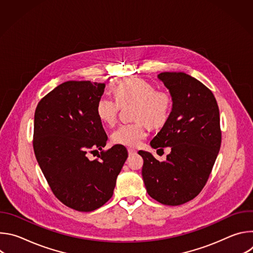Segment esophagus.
I'll use <instances>...</instances> for the list:
<instances>
[{
  "mask_svg": "<svg viewBox=\"0 0 253 253\" xmlns=\"http://www.w3.org/2000/svg\"><path fill=\"white\" fill-rule=\"evenodd\" d=\"M128 153L129 155H133V154H136L137 151L135 149H132V148H128Z\"/></svg>",
  "mask_w": 253,
  "mask_h": 253,
  "instance_id": "obj_1",
  "label": "esophagus"
}]
</instances>
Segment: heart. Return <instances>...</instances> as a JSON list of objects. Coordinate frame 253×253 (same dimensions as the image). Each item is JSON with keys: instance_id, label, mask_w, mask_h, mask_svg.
<instances>
[{"instance_id": "heart-1", "label": "heart", "mask_w": 253, "mask_h": 253, "mask_svg": "<svg viewBox=\"0 0 253 253\" xmlns=\"http://www.w3.org/2000/svg\"><path fill=\"white\" fill-rule=\"evenodd\" d=\"M115 100L110 97H101L96 105V114L99 120L113 126L117 121L120 106L133 103L132 118L136 121L121 125L112 134V141L120 145L136 147L146 137V125L162 126L169 118L172 109V98L163 90L141 78H124L112 85Z\"/></svg>"}]
</instances>
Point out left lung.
<instances>
[{"label":"left lung","mask_w":253,"mask_h":253,"mask_svg":"<svg viewBox=\"0 0 253 253\" xmlns=\"http://www.w3.org/2000/svg\"><path fill=\"white\" fill-rule=\"evenodd\" d=\"M158 79L169 90L172 110L150 145L171 152L165 161L147 151L138 153L148 194L176 206L196 197L207 182L221 145L219 109L212 92L183 72H164Z\"/></svg>","instance_id":"obj_1"}]
</instances>
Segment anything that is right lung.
<instances>
[{
	"instance_id": "obj_1",
	"label": "right lung",
	"mask_w": 253,
	"mask_h": 253,
	"mask_svg": "<svg viewBox=\"0 0 253 253\" xmlns=\"http://www.w3.org/2000/svg\"><path fill=\"white\" fill-rule=\"evenodd\" d=\"M104 83L67 81L38 104L34 118V152L55 196L77 211H93L109 200L127 157L116 144L102 150L108 137L96 114Z\"/></svg>"
}]
</instances>
